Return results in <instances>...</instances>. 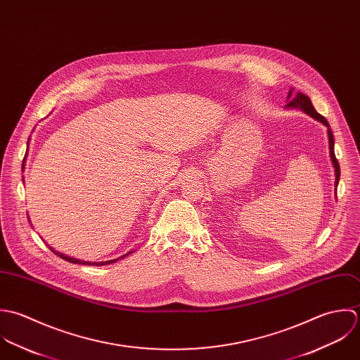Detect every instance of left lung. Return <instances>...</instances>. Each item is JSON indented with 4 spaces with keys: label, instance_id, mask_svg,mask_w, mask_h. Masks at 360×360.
<instances>
[{
    "label": "left lung",
    "instance_id": "left-lung-1",
    "mask_svg": "<svg viewBox=\"0 0 360 360\" xmlns=\"http://www.w3.org/2000/svg\"><path fill=\"white\" fill-rule=\"evenodd\" d=\"M288 100H289V103H288L287 107H297L299 110L304 111V112H306V114H309L311 118H314V120L320 121L321 124H324V125L328 128L330 157H331L333 165H334V168H335V189H337L338 182H340V162H338V160H337V157H335V153H334V135H333V132H331V129H330V125H328L327 120H326L323 115H320V114L314 110V107H313V104H311L310 98H309L306 94H303V93H292V91H289V94H288Z\"/></svg>",
    "mask_w": 360,
    "mask_h": 360
}]
</instances>
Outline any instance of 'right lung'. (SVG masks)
<instances>
[{"label":"right lung","instance_id":"1","mask_svg":"<svg viewBox=\"0 0 360 360\" xmlns=\"http://www.w3.org/2000/svg\"><path fill=\"white\" fill-rule=\"evenodd\" d=\"M23 168H25V158H23V164H22V171H23ZM51 249V248H50ZM53 250V249H51ZM56 255H58L61 259H64V260H67V262H71V263H79V264H89V266H104V264H111V263H115L118 259H114V260H108V262H98V263H93V262H80V260H76V259H72V257H68V256H64V255H61V253H57L56 250H53ZM125 256H128V255H124L122 257H125ZM121 259V257H120Z\"/></svg>","mask_w":360,"mask_h":360}]
</instances>
